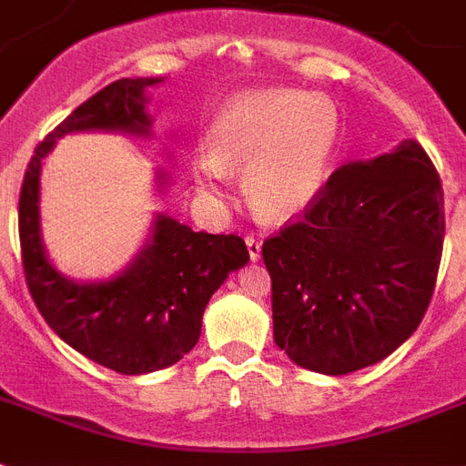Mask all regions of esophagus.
<instances>
[{"label": "esophagus", "mask_w": 466, "mask_h": 466, "mask_svg": "<svg viewBox=\"0 0 466 466\" xmlns=\"http://www.w3.org/2000/svg\"><path fill=\"white\" fill-rule=\"evenodd\" d=\"M246 248H248V256H251V260L260 258V241L256 239V237H246Z\"/></svg>", "instance_id": "obj_1"}]
</instances>
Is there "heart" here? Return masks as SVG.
<instances>
[{
  "label": "heart",
  "mask_w": 466,
  "mask_h": 466,
  "mask_svg": "<svg viewBox=\"0 0 466 466\" xmlns=\"http://www.w3.org/2000/svg\"><path fill=\"white\" fill-rule=\"evenodd\" d=\"M342 119L325 96L248 90L227 100L208 128V150L191 160L200 194L220 196L244 172V194L260 220L287 222L323 191L338 153Z\"/></svg>",
  "instance_id": "obj_1"
}]
</instances>
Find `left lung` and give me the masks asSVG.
<instances>
[{
	"label": "left lung",
	"instance_id": "8db88e82",
	"mask_svg": "<svg viewBox=\"0 0 466 466\" xmlns=\"http://www.w3.org/2000/svg\"><path fill=\"white\" fill-rule=\"evenodd\" d=\"M442 237L441 177L417 141L338 167L297 222L263 241L275 344L325 376L390 357L429 309Z\"/></svg>",
	"mask_w": 466,
	"mask_h": 466
}]
</instances>
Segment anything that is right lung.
I'll return each mask as SVG.
<instances>
[{"label":"right lung","mask_w":466,"mask_h":466,"mask_svg":"<svg viewBox=\"0 0 466 466\" xmlns=\"http://www.w3.org/2000/svg\"><path fill=\"white\" fill-rule=\"evenodd\" d=\"M157 83L162 78H119L78 105L35 147L18 198L24 272L37 311L69 347L124 376L167 369L194 350L210 297L248 263L241 237L194 232L169 215H155L143 251L115 278L74 282L49 263L37 206L43 157L66 134L150 136L146 88ZM157 181L165 187V174L157 172Z\"/></svg>","instance_id":"add662e5"}]
</instances>
